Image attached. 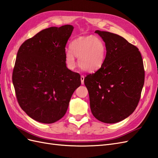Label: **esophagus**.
Returning <instances> with one entry per match:
<instances>
[{
  "mask_svg": "<svg viewBox=\"0 0 158 158\" xmlns=\"http://www.w3.org/2000/svg\"><path fill=\"white\" fill-rule=\"evenodd\" d=\"M84 79H85V77L83 75L81 76V84H84Z\"/></svg>",
  "mask_w": 158,
  "mask_h": 158,
  "instance_id": "obj_1",
  "label": "esophagus"
}]
</instances>
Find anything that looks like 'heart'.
Segmentation results:
<instances>
[{"label":"heart","mask_w":158,"mask_h":158,"mask_svg":"<svg viewBox=\"0 0 158 158\" xmlns=\"http://www.w3.org/2000/svg\"><path fill=\"white\" fill-rule=\"evenodd\" d=\"M71 51L65 52V63L69 69L75 67V56L85 71L93 73L103 65L107 55V46L103 40L94 36L79 37L70 44Z\"/></svg>","instance_id":"b5f03b06"}]
</instances>
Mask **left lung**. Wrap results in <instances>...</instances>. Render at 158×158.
<instances>
[{
	"label": "left lung",
	"instance_id": "1",
	"mask_svg": "<svg viewBox=\"0 0 158 158\" xmlns=\"http://www.w3.org/2000/svg\"><path fill=\"white\" fill-rule=\"evenodd\" d=\"M95 33L107 51L103 67L84 79L90 108L102 122L118 123L130 115L139 102L145 79L143 59L137 47L121 36L98 30Z\"/></svg>",
	"mask_w": 158,
	"mask_h": 158
}]
</instances>
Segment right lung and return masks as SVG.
Listing matches in <instances>:
<instances>
[{
	"label": "right lung",
	"instance_id": "right-lung-1",
	"mask_svg": "<svg viewBox=\"0 0 158 158\" xmlns=\"http://www.w3.org/2000/svg\"><path fill=\"white\" fill-rule=\"evenodd\" d=\"M73 27H52L20 47L13 83L20 107L30 118L52 123L66 114L81 76L66 66L65 46Z\"/></svg>",
	"mask_w": 158,
	"mask_h": 158
}]
</instances>
